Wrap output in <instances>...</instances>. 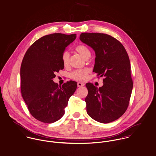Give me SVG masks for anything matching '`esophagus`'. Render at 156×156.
<instances>
[{"label": "esophagus", "mask_w": 156, "mask_h": 156, "mask_svg": "<svg viewBox=\"0 0 156 156\" xmlns=\"http://www.w3.org/2000/svg\"><path fill=\"white\" fill-rule=\"evenodd\" d=\"M77 85H78V87H81L84 86V83H77Z\"/></svg>", "instance_id": "34e87169"}]
</instances>
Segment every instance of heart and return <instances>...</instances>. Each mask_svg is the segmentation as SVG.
Instances as JSON below:
<instances>
[{
    "instance_id": "obj_1",
    "label": "heart",
    "mask_w": 156,
    "mask_h": 156,
    "mask_svg": "<svg viewBox=\"0 0 156 156\" xmlns=\"http://www.w3.org/2000/svg\"><path fill=\"white\" fill-rule=\"evenodd\" d=\"M75 51L83 56L85 59H88L91 56L90 50L84 45H79L75 48ZM62 63L65 67H68L69 63V53L67 51L63 52L62 57ZM89 70L87 69L76 70L70 74V77L74 80L83 81L86 80Z\"/></svg>"
}]
</instances>
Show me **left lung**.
<instances>
[{
	"instance_id": "1",
	"label": "left lung",
	"mask_w": 156,
	"mask_h": 156,
	"mask_svg": "<svg viewBox=\"0 0 156 156\" xmlns=\"http://www.w3.org/2000/svg\"><path fill=\"white\" fill-rule=\"evenodd\" d=\"M80 39L94 50L93 72L104 77L101 87L86 84L87 112L102 123L115 121L127 110L133 88L127 52L120 41L107 34L82 33Z\"/></svg>"
}]
</instances>
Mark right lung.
<instances>
[{
	"label": "right lung",
	"instance_id": "1",
	"mask_svg": "<svg viewBox=\"0 0 156 156\" xmlns=\"http://www.w3.org/2000/svg\"><path fill=\"white\" fill-rule=\"evenodd\" d=\"M76 34H52L39 38L29 48L20 68L21 92L30 114L39 121L52 123L65 114L77 83L69 81L62 86L52 79L63 69L62 57Z\"/></svg>",
	"mask_w": 156,
	"mask_h": 156
}]
</instances>
